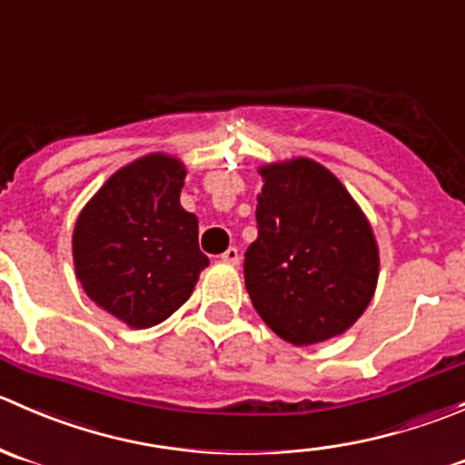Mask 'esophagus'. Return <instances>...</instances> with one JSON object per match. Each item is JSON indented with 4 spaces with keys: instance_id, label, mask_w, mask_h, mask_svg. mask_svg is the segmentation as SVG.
Returning <instances> with one entry per match:
<instances>
[{
    "instance_id": "obj_1",
    "label": "esophagus",
    "mask_w": 465,
    "mask_h": 465,
    "mask_svg": "<svg viewBox=\"0 0 465 465\" xmlns=\"http://www.w3.org/2000/svg\"><path fill=\"white\" fill-rule=\"evenodd\" d=\"M222 262H226V264H232V266L239 264V251H237V248H234V246L228 248V251L222 255Z\"/></svg>"
}]
</instances>
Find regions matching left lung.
Instances as JSON below:
<instances>
[{"instance_id":"obj_1","label":"left lung","mask_w":465,"mask_h":465,"mask_svg":"<svg viewBox=\"0 0 465 465\" xmlns=\"http://www.w3.org/2000/svg\"><path fill=\"white\" fill-rule=\"evenodd\" d=\"M257 239L243 255L252 307L278 337L310 346L346 332L369 307L380 257L346 187L307 158L269 164Z\"/></svg>"}]
</instances>
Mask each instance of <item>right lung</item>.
<instances>
[{
  "label": "right lung",
  "instance_id": "1",
  "mask_svg": "<svg viewBox=\"0 0 465 465\" xmlns=\"http://www.w3.org/2000/svg\"><path fill=\"white\" fill-rule=\"evenodd\" d=\"M185 167L153 153L119 169L74 228V266L87 296L131 328L173 314L210 264L199 219L181 205Z\"/></svg>",
  "mask_w": 465,
  "mask_h": 465
}]
</instances>
